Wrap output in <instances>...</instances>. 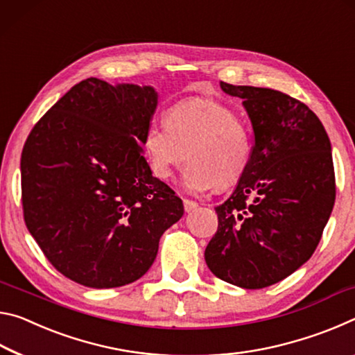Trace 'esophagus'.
Instances as JSON below:
<instances>
[{
	"label": "esophagus",
	"instance_id": "obj_1",
	"mask_svg": "<svg viewBox=\"0 0 355 355\" xmlns=\"http://www.w3.org/2000/svg\"><path fill=\"white\" fill-rule=\"evenodd\" d=\"M196 207H198V205H196L195 201L184 200V209H185V212H191V211H193V209H196Z\"/></svg>",
	"mask_w": 355,
	"mask_h": 355
}]
</instances>
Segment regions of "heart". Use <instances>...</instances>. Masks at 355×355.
I'll use <instances>...</instances> for the list:
<instances>
[{
    "label": "heart",
    "mask_w": 355,
    "mask_h": 355,
    "mask_svg": "<svg viewBox=\"0 0 355 355\" xmlns=\"http://www.w3.org/2000/svg\"><path fill=\"white\" fill-rule=\"evenodd\" d=\"M143 144L150 170L164 181L189 157L182 185L190 193L236 184L252 157L247 124L231 108L207 98H189L168 108L165 125H150Z\"/></svg>",
    "instance_id": "obj_1"
}]
</instances>
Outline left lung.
I'll return each instance as SVG.
<instances>
[{
  "mask_svg": "<svg viewBox=\"0 0 355 355\" xmlns=\"http://www.w3.org/2000/svg\"><path fill=\"white\" fill-rule=\"evenodd\" d=\"M253 127L250 164L216 207L218 230L205 259L220 280L245 289L282 282L315 253L335 202L332 146L311 110L269 88L222 81Z\"/></svg>",
  "mask_w": 355,
  "mask_h": 355,
  "instance_id": "1",
  "label": "left lung"
}]
</instances>
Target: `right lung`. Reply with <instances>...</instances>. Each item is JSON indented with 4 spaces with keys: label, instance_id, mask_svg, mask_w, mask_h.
Here are the masks:
<instances>
[{
    "label": "right lung",
    "instance_id": "add662e5",
    "mask_svg": "<svg viewBox=\"0 0 355 355\" xmlns=\"http://www.w3.org/2000/svg\"><path fill=\"white\" fill-rule=\"evenodd\" d=\"M159 92L86 78L34 125L21 153L28 231L56 270L83 286L141 278L184 205L143 155Z\"/></svg>",
    "mask_w": 355,
    "mask_h": 355
}]
</instances>
